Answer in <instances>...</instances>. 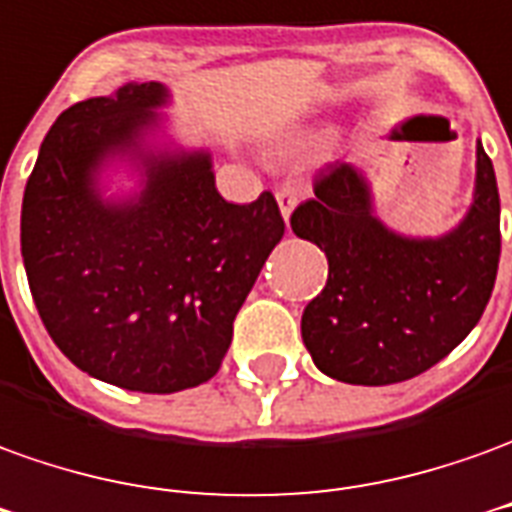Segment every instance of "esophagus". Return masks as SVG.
<instances>
[{"label": "esophagus", "instance_id": "obj_1", "mask_svg": "<svg viewBox=\"0 0 512 512\" xmlns=\"http://www.w3.org/2000/svg\"><path fill=\"white\" fill-rule=\"evenodd\" d=\"M277 202H280L282 219L288 221L291 219L293 207L299 205V191H296V188H291V185H282V188H277Z\"/></svg>", "mask_w": 512, "mask_h": 512}]
</instances>
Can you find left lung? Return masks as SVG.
Returning <instances> with one entry per match:
<instances>
[{
	"mask_svg": "<svg viewBox=\"0 0 512 512\" xmlns=\"http://www.w3.org/2000/svg\"><path fill=\"white\" fill-rule=\"evenodd\" d=\"M291 227L324 249L327 285L305 307L313 363L349 385H393L424 374L474 330L499 268V188L477 146L474 205L441 238L396 235L371 213L366 177L335 163L313 182Z\"/></svg>",
	"mask_w": 512,
	"mask_h": 512,
	"instance_id": "obj_1",
	"label": "left lung"
}]
</instances>
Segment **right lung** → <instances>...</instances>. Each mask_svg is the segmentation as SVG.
Wrapping results in <instances>:
<instances>
[{"label": "right lung", "instance_id": "obj_1", "mask_svg": "<svg viewBox=\"0 0 512 512\" xmlns=\"http://www.w3.org/2000/svg\"><path fill=\"white\" fill-rule=\"evenodd\" d=\"M166 99L160 82H127L63 110L21 202V257L46 332L85 374L141 393L185 391L219 371L285 232L271 191L249 205L216 191L207 152L144 149ZM116 154L145 166V191L127 203L95 191Z\"/></svg>", "mask_w": 512, "mask_h": 512}]
</instances>
